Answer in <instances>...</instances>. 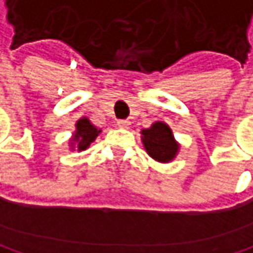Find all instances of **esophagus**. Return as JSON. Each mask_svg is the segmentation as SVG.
Returning <instances> with one entry per match:
<instances>
[{"instance_id":"esophagus-1","label":"esophagus","mask_w":253,"mask_h":253,"mask_svg":"<svg viewBox=\"0 0 253 253\" xmlns=\"http://www.w3.org/2000/svg\"><path fill=\"white\" fill-rule=\"evenodd\" d=\"M130 125H131L130 120H119V122H117V126L122 127V128H128Z\"/></svg>"}]
</instances>
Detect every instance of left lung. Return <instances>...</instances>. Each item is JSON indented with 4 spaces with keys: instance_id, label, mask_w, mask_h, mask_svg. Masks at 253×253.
I'll return each mask as SVG.
<instances>
[{
    "instance_id": "1",
    "label": "left lung",
    "mask_w": 253,
    "mask_h": 253,
    "mask_svg": "<svg viewBox=\"0 0 253 253\" xmlns=\"http://www.w3.org/2000/svg\"><path fill=\"white\" fill-rule=\"evenodd\" d=\"M142 142L150 158L158 162H171L176 156L179 145L173 139L172 130L164 122H156L149 128H143Z\"/></svg>"
}]
</instances>
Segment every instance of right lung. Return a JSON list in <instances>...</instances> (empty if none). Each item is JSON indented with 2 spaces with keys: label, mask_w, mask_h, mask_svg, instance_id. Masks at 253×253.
<instances>
[{
  "label": "right lung",
  "mask_w": 253,
  "mask_h": 253,
  "mask_svg": "<svg viewBox=\"0 0 253 253\" xmlns=\"http://www.w3.org/2000/svg\"><path fill=\"white\" fill-rule=\"evenodd\" d=\"M75 127H77V130H75V133L72 136V140H71L72 142L71 143V148L72 149L77 146L78 150H85L97 139V136L101 133V130L94 126L86 117L80 119L77 122Z\"/></svg>",
  "instance_id": "add662e5"
}]
</instances>
